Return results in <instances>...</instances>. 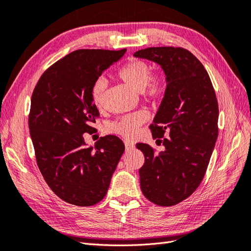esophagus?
<instances>
[{
    "mask_svg": "<svg viewBox=\"0 0 251 251\" xmlns=\"http://www.w3.org/2000/svg\"><path fill=\"white\" fill-rule=\"evenodd\" d=\"M125 146H126V150H131V149H133V148L135 147L134 144L131 143V142H127V141H125Z\"/></svg>",
    "mask_w": 251,
    "mask_h": 251,
    "instance_id": "34e87169",
    "label": "esophagus"
}]
</instances>
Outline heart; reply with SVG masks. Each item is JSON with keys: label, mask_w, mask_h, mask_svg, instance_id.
Masks as SVG:
<instances>
[{"label": "heart", "mask_w": 251, "mask_h": 251, "mask_svg": "<svg viewBox=\"0 0 251 251\" xmlns=\"http://www.w3.org/2000/svg\"><path fill=\"white\" fill-rule=\"evenodd\" d=\"M118 76L127 86L136 92H141L149 100L159 99L164 92V78L162 76L151 77V68L148 63L142 60H132L121 66L118 71ZM106 80L99 78L93 83L91 89V99L96 106L102 103L104 91L106 89ZM147 119V115L144 111L126 116L118 122L111 125L110 131L117 133L126 138H131Z\"/></svg>", "instance_id": "1"}]
</instances>
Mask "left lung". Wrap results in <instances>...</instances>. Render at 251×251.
<instances>
[{
  "label": "left lung",
  "mask_w": 251,
  "mask_h": 251,
  "mask_svg": "<svg viewBox=\"0 0 251 251\" xmlns=\"http://www.w3.org/2000/svg\"><path fill=\"white\" fill-rule=\"evenodd\" d=\"M133 55L158 64L166 82L150 126L164 151L155 155L149 145H136L145 155L142 192L157 205H176L197 190L213 153L219 115L215 90L203 64L186 49L150 47Z\"/></svg>",
  "instance_id": "1"
}]
</instances>
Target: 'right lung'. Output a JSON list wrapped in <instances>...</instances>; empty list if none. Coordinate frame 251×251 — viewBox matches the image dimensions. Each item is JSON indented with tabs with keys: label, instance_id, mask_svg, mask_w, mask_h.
Wrapping results in <instances>:
<instances>
[{
	"label": "right lung",
	"instance_id": "right-lung-1",
	"mask_svg": "<svg viewBox=\"0 0 251 251\" xmlns=\"http://www.w3.org/2000/svg\"><path fill=\"white\" fill-rule=\"evenodd\" d=\"M119 51L81 49L66 54L42 75L33 91L29 129L38 169L63 201L91 206L106 196L125 144L107 135L88 146L100 113L91 99L93 83L119 61Z\"/></svg>",
	"mask_w": 251,
	"mask_h": 251
}]
</instances>
